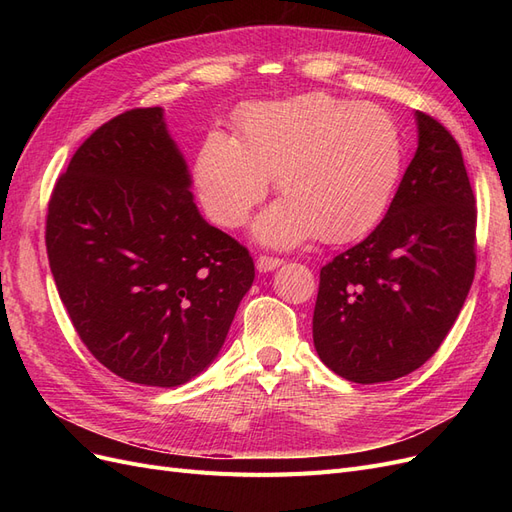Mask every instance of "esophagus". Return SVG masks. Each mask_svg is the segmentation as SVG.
Returning a JSON list of instances; mask_svg holds the SVG:
<instances>
[{
  "instance_id": "obj_1",
  "label": "esophagus",
  "mask_w": 512,
  "mask_h": 512,
  "mask_svg": "<svg viewBox=\"0 0 512 512\" xmlns=\"http://www.w3.org/2000/svg\"><path fill=\"white\" fill-rule=\"evenodd\" d=\"M282 262H284L282 258L262 254V256H258V260H256V269H258V271H262V273H267V271H273V269L280 267Z\"/></svg>"
}]
</instances>
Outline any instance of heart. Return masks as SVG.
<instances>
[{"label":"heart","mask_w":512,"mask_h":512,"mask_svg":"<svg viewBox=\"0 0 512 512\" xmlns=\"http://www.w3.org/2000/svg\"><path fill=\"white\" fill-rule=\"evenodd\" d=\"M404 158V136L384 108L305 94L241 108L232 138L211 132L194 185L215 224L239 228L275 179L284 200L258 220L262 241L350 243L384 220Z\"/></svg>","instance_id":"heart-1"}]
</instances>
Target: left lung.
I'll use <instances>...</instances> for the list:
<instances>
[{"instance_id": "8db88e82", "label": "left lung", "mask_w": 512, "mask_h": 512, "mask_svg": "<svg viewBox=\"0 0 512 512\" xmlns=\"http://www.w3.org/2000/svg\"><path fill=\"white\" fill-rule=\"evenodd\" d=\"M418 149L384 220L320 269L314 346L356 384L389 382L429 361L476 271V198L461 147L418 111Z\"/></svg>"}]
</instances>
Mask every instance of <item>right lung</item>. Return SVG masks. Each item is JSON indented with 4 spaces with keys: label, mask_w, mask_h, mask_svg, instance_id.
<instances>
[{
    "label": "right lung",
    "mask_w": 512,
    "mask_h": 512,
    "mask_svg": "<svg viewBox=\"0 0 512 512\" xmlns=\"http://www.w3.org/2000/svg\"><path fill=\"white\" fill-rule=\"evenodd\" d=\"M46 254L74 331L115 376L177 386L218 356L254 282L247 247L198 213L162 108H130L74 151Z\"/></svg>",
    "instance_id": "right-lung-1"
}]
</instances>
